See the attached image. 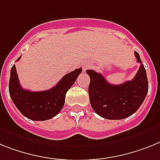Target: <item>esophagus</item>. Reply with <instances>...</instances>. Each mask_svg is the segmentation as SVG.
Wrapping results in <instances>:
<instances>
[{"mask_svg": "<svg viewBox=\"0 0 160 160\" xmlns=\"http://www.w3.org/2000/svg\"><path fill=\"white\" fill-rule=\"evenodd\" d=\"M90 67V64L88 63H86L84 65V66H83V72H85L86 70H87V69L88 68H89Z\"/></svg>", "mask_w": 160, "mask_h": 160, "instance_id": "1", "label": "esophagus"}]
</instances>
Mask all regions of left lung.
Returning <instances> with one entry per match:
<instances>
[{
  "mask_svg": "<svg viewBox=\"0 0 160 160\" xmlns=\"http://www.w3.org/2000/svg\"><path fill=\"white\" fill-rule=\"evenodd\" d=\"M139 69L134 78L122 84L113 85L101 73L87 70L90 77L88 95L92 108L99 116L109 120H120L131 116L138 110L147 97L148 81L139 54L134 51Z\"/></svg>",
  "mask_w": 160,
  "mask_h": 160,
  "instance_id": "left-lung-1",
  "label": "left lung"
}]
</instances>
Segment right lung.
<instances>
[{
    "mask_svg": "<svg viewBox=\"0 0 160 160\" xmlns=\"http://www.w3.org/2000/svg\"><path fill=\"white\" fill-rule=\"evenodd\" d=\"M21 56L17 61L20 59ZM82 69L65 75L55 87L49 90L31 92L22 88L15 65L11 68L9 91L11 99L19 111L33 121H45L56 116L63 109L67 92L74 84Z\"/></svg>",
    "mask_w": 160,
    "mask_h": 160,
    "instance_id": "obj_1",
    "label": "right lung"
}]
</instances>
